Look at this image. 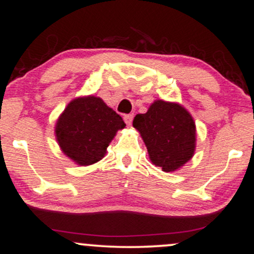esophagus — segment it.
<instances>
[{
  "mask_svg": "<svg viewBox=\"0 0 254 254\" xmlns=\"http://www.w3.org/2000/svg\"><path fill=\"white\" fill-rule=\"evenodd\" d=\"M132 119H133V115H125L124 116V122L125 124L129 127V125H131V123H132Z\"/></svg>",
  "mask_w": 254,
  "mask_h": 254,
  "instance_id": "1",
  "label": "esophagus"
}]
</instances>
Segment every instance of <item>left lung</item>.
<instances>
[{"label":"left lung","instance_id":"8db88e82","mask_svg":"<svg viewBox=\"0 0 254 254\" xmlns=\"http://www.w3.org/2000/svg\"><path fill=\"white\" fill-rule=\"evenodd\" d=\"M132 125L143 139L151 164L162 171L179 170L194 155L196 124L180 104L155 100L147 112L136 115Z\"/></svg>","mask_w":254,"mask_h":254}]
</instances>
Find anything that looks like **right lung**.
<instances>
[{"mask_svg":"<svg viewBox=\"0 0 254 254\" xmlns=\"http://www.w3.org/2000/svg\"><path fill=\"white\" fill-rule=\"evenodd\" d=\"M125 123L118 113L94 95L78 97L66 105L55 125V135L64 155L78 166L100 161Z\"/></svg>","mask_w":254,"mask_h":254,"instance_id":"right-lung-1","label":"right lung"}]
</instances>
